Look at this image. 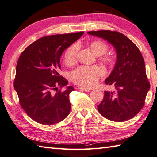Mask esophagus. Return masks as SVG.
Here are the masks:
<instances>
[{"instance_id":"esophagus-1","label":"esophagus","mask_w":157,"mask_h":157,"mask_svg":"<svg viewBox=\"0 0 157 157\" xmlns=\"http://www.w3.org/2000/svg\"><path fill=\"white\" fill-rule=\"evenodd\" d=\"M78 89H79V90H84V91H85V92H89V91H90V89H88V88H86L78 87Z\"/></svg>"}]
</instances>
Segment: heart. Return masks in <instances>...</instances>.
<instances>
[{"label":"heart","mask_w":157,"mask_h":157,"mask_svg":"<svg viewBox=\"0 0 157 157\" xmlns=\"http://www.w3.org/2000/svg\"><path fill=\"white\" fill-rule=\"evenodd\" d=\"M89 46L92 52L98 56L105 54L109 49L108 44L101 40L93 41ZM78 51V46L77 44L70 46L66 50L64 54V61L67 65H72L75 62ZM101 59L107 64H111L114 61L113 56L109 55L101 56ZM103 74L104 71L98 66L82 65L77 67L71 73V79L76 84L90 88L94 86L98 78Z\"/></svg>","instance_id":"obj_1"}]
</instances>
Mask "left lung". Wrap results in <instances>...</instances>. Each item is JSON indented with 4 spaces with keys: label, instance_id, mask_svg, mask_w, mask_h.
<instances>
[{
    "label": "left lung",
    "instance_id": "obj_1",
    "mask_svg": "<svg viewBox=\"0 0 157 157\" xmlns=\"http://www.w3.org/2000/svg\"><path fill=\"white\" fill-rule=\"evenodd\" d=\"M88 34L105 39L115 48L117 59L106 85H113L115 92L105 91L98 111L104 117L122 122L137 115L144 105L150 83L144 59L138 48L125 35L110 30L91 31Z\"/></svg>",
    "mask_w": 157,
    "mask_h": 157
}]
</instances>
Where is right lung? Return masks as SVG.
Here are the masks:
<instances>
[{"instance_id":"obj_1","label":"right lung","mask_w":157,"mask_h":157,"mask_svg":"<svg viewBox=\"0 0 157 157\" xmlns=\"http://www.w3.org/2000/svg\"><path fill=\"white\" fill-rule=\"evenodd\" d=\"M84 32L46 36L32 43L20 55L16 67L14 88L21 107L42 125H51L65 119L71 110L70 92L58 90L68 84L59 75L63 52L81 37Z\"/></svg>"}]
</instances>
